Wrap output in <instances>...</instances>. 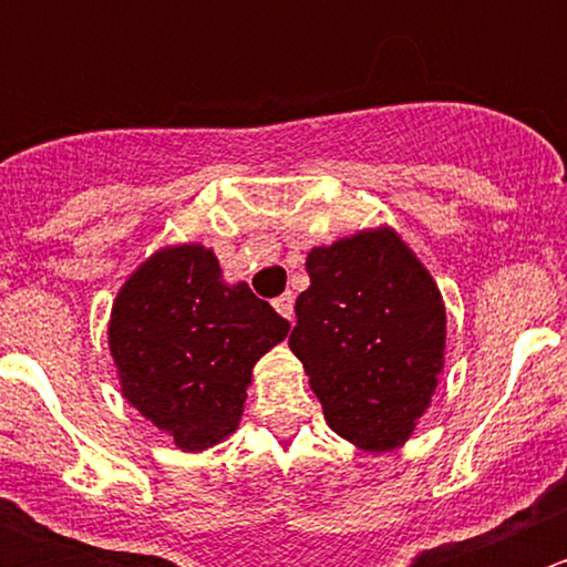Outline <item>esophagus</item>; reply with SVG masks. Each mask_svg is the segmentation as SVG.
Wrapping results in <instances>:
<instances>
[{
	"label": "esophagus",
	"mask_w": 567,
	"mask_h": 567,
	"mask_svg": "<svg viewBox=\"0 0 567 567\" xmlns=\"http://www.w3.org/2000/svg\"><path fill=\"white\" fill-rule=\"evenodd\" d=\"M274 310L282 318H293V293H282L279 299H274Z\"/></svg>",
	"instance_id": "esophagus-1"
}]
</instances>
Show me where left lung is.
I'll return each mask as SVG.
<instances>
[{"label": "left lung", "mask_w": 567, "mask_h": 567, "mask_svg": "<svg viewBox=\"0 0 567 567\" xmlns=\"http://www.w3.org/2000/svg\"><path fill=\"white\" fill-rule=\"evenodd\" d=\"M288 346L337 436L384 453L405 444L444 370L447 316L431 271L392 227L307 255Z\"/></svg>", "instance_id": "left-lung-1"}]
</instances>
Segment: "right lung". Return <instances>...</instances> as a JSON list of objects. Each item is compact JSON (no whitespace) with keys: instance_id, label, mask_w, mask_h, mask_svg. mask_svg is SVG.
I'll use <instances>...</instances> for the list:
<instances>
[{"instance_id":"add662e5","label":"right lung","mask_w":567,"mask_h":567,"mask_svg":"<svg viewBox=\"0 0 567 567\" xmlns=\"http://www.w3.org/2000/svg\"><path fill=\"white\" fill-rule=\"evenodd\" d=\"M288 329L247 282L221 279L214 251L181 244L125 279L109 318V351L123 398L175 447L199 453L236 433L251 368Z\"/></svg>"}]
</instances>
